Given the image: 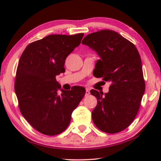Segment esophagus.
<instances>
[{
    "instance_id": "obj_1",
    "label": "esophagus",
    "mask_w": 161,
    "mask_h": 161,
    "mask_svg": "<svg viewBox=\"0 0 161 161\" xmlns=\"http://www.w3.org/2000/svg\"><path fill=\"white\" fill-rule=\"evenodd\" d=\"M89 94H90L89 89H86V94H85V95L86 96H88V95H89Z\"/></svg>"
}]
</instances>
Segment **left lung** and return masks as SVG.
Returning a JSON list of instances; mask_svg holds the SVG:
<instances>
[{"mask_svg":"<svg viewBox=\"0 0 161 161\" xmlns=\"http://www.w3.org/2000/svg\"><path fill=\"white\" fill-rule=\"evenodd\" d=\"M82 44L95 50L101 58L95 65L94 76L110 83L109 92L105 95L94 89L90 92L97 100L92 120L105 133L124 130L137 115L145 91L137 48L111 30L92 33L84 37Z\"/></svg>","mask_w":161,"mask_h":161,"instance_id":"left-lung-1","label":"left lung"}]
</instances>
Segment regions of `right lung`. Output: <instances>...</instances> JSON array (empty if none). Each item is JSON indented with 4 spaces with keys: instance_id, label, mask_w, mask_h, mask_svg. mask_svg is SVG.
<instances>
[{
    "instance_id": "1",
    "label": "right lung",
    "mask_w": 161,
    "mask_h": 161,
    "mask_svg": "<svg viewBox=\"0 0 161 161\" xmlns=\"http://www.w3.org/2000/svg\"><path fill=\"white\" fill-rule=\"evenodd\" d=\"M83 34H52L30 43L17 68L14 90L23 117L39 133L55 136L69 126L72 111L84 97L83 87L61 89L56 76L64 72L65 60L79 46Z\"/></svg>"
}]
</instances>
